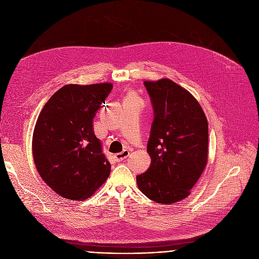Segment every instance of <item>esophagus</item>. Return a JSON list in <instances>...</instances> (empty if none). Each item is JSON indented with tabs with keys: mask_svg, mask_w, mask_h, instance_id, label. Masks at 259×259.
Wrapping results in <instances>:
<instances>
[{
	"mask_svg": "<svg viewBox=\"0 0 259 259\" xmlns=\"http://www.w3.org/2000/svg\"><path fill=\"white\" fill-rule=\"evenodd\" d=\"M129 151H127V150H124L123 152H121V153H118V154H116L115 155V159L118 161V162H120V161H123L124 159H126L128 156H129Z\"/></svg>",
	"mask_w": 259,
	"mask_h": 259,
	"instance_id": "1",
	"label": "esophagus"
}]
</instances>
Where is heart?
<instances>
[{
    "instance_id": "b5f03b06",
    "label": "heart",
    "mask_w": 259,
    "mask_h": 259,
    "mask_svg": "<svg viewBox=\"0 0 259 259\" xmlns=\"http://www.w3.org/2000/svg\"><path fill=\"white\" fill-rule=\"evenodd\" d=\"M129 97H134V96H132V95H130V96H129Z\"/></svg>"
}]
</instances>
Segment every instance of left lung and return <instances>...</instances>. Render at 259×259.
Wrapping results in <instances>:
<instances>
[{"mask_svg": "<svg viewBox=\"0 0 259 259\" xmlns=\"http://www.w3.org/2000/svg\"><path fill=\"white\" fill-rule=\"evenodd\" d=\"M154 122L147 142L152 162L137 175L138 189L160 204L186 199L208 160V121L198 100L169 79L145 81Z\"/></svg>", "mask_w": 259, "mask_h": 259, "instance_id": "8db88e82", "label": "left lung"}]
</instances>
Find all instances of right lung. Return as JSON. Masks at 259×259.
Returning <instances> with one entry per match:
<instances>
[{"label": "right lung", "instance_id": "1", "mask_svg": "<svg viewBox=\"0 0 259 259\" xmlns=\"http://www.w3.org/2000/svg\"><path fill=\"white\" fill-rule=\"evenodd\" d=\"M113 84L65 85L44 105L32 135L42 179L62 198L83 201L107 179L110 164L93 130V118Z\"/></svg>", "mask_w": 259, "mask_h": 259}]
</instances>
